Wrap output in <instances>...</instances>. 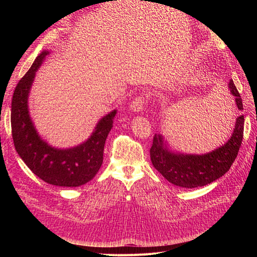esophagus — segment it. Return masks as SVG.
Returning <instances> with one entry per match:
<instances>
[{
	"mask_svg": "<svg viewBox=\"0 0 257 257\" xmlns=\"http://www.w3.org/2000/svg\"><path fill=\"white\" fill-rule=\"evenodd\" d=\"M146 103V97L145 96H137L133 102H132L130 109L134 112H141L144 109V106Z\"/></svg>",
	"mask_w": 257,
	"mask_h": 257,
	"instance_id": "esophagus-1",
	"label": "esophagus"
}]
</instances>
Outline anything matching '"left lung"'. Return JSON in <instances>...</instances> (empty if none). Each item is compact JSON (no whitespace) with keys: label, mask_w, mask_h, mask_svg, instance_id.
<instances>
[{"label":"left lung","mask_w":257,"mask_h":257,"mask_svg":"<svg viewBox=\"0 0 257 257\" xmlns=\"http://www.w3.org/2000/svg\"><path fill=\"white\" fill-rule=\"evenodd\" d=\"M229 91L235 96L239 110H243L242 99L230 80ZM244 116L239 115L231 137L227 143L206 154H183L169 150L162 135L155 134L150 158L154 168L165 179L181 188H198L215 181L227 173L237 158L243 138Z\"/></svg>","instance_id":"obj_1"}]
</instances>
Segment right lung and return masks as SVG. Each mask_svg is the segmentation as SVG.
Wrapping results in <instances>:
<instances>
[{"mask_svg": "<svg viewBox=\"0 0 257 257\" xmlns=\"http://www.w3.org/2000/svg\"><path fill=\"white\" fill-rule=\"evenodd\" d=\"M47 54L49 51L45 50L35 59L14 91L11 114L13 141L19 157L38 178L52 185L74 188L92 180L102 166L105 142L112 128L116 110L103 116L83 144L69 149L49 146L38 135L28 108L35 73Z\"/></svg>", "mask_w": 257, "mask_h": 257, "instance_id": "right-lung-1", "label": "right lung"}]
</instances>
